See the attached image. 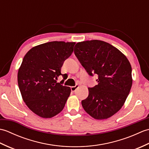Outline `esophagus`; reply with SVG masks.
I'll return each mask as SVG.
<instances>
[{"mask_svg":"<svg viewBox=\"0 0 149 149\" xmlns=\"http://www.w3.org/2000/svg\"><path fill=\"white\" fill-rule=\"evenodd\" d=\"M78 88H79V85L76 84L75 86H72L71 87V90H72V91H75V90L77 89Z\"/></svg>","mask_w":149,"mask_h":149,"instance_id":"34e87169","label":"esophagus"}]
</instances>
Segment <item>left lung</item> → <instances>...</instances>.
<instances>
[{
	"label": "left lung",
	"mask_w": 149,
	"mask_h": 149,
	"mask_svg": "<svg viewBox=\"0 0 149 149\" xmlns=\"http://www.w3.org/2000/svg\"><path fill=\"white\" fill-rule=\"evenodd\" d=\"M74 52L88 74L98 76V84L88 88L89 95L82 106L95 119L109 118L122 108L130 92V62L118 49L101 40L78 42Z\"/></svg>",
	"instance_id": "obj_1"
}]
</instances>
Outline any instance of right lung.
<instances>
[{
  "mask_svg": "<svg viewBox=\"0 0 149 149\" xmlns=\"http://www.w3.org/2000/svg\"><path fill=\"white\" fill-rule=\"evenodd\" d=\"M75 42H47L33 47L25 55L18 72L22 99L36 115L50 118L64 108L71 89L57 83L65 60L74 51Z\"/></svg>",
  "mask_w": 149,
  "mask_h": 149,
  "instance_id": "obj_1",
  "label": "right lung"
}]
</instances>
